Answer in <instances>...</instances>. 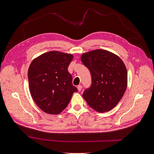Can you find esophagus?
<instances>
[{
    "label": "esophagus",
    "instance_id": "34e87169",
    "mask_svg": "<svg viewBox=\"0 0 154 154\" xmlns=\"http://www.w3.org/2000/svg\"><path fill=\"white\" fill-rule=\"evenodd\" d=\"M77 89L79 91H81V90H82V86L81 85H79L77 86Z\"/></svg>",
    "mask_w": 154,
    "mask_h": 154
}]
</instances>
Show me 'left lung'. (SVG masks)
Returning a JSON list of instances; mask_svg holds the SVG:
<instances>
[{
	"mask_svg": "<svg viewBox=\"0 0 154 154\" xmlns=\"http://www.w3.org/2000/svg\"><path fill=\"white\" fill-rule=\"evenodd\" d=\"M81 61L89 69L92 84L84 91L88 105L99 112L112 110L127 87V69L122 60L112 52L95 50L83 54Z\"/></svg>",
	"mask_w": 154,
	"mask_h": 154,
	"instance_id": "1",
	"label": "left lung"
}]
</instances>
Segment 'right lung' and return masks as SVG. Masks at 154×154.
Masks as SVG:
<instances>
[{"label": "right lung", "mask_w": 154, "mask_h": 154, "mask_svg": "<svg viewBox=\"0 0 154 154\" xmlns=\"http://www.w3.org/2000/svg\"><path fill=\"white\" fill-rule=\"evenodd\" d=\"M73 58L71 54L51 51L32 61L28 71L29 89L32 99L44 112L61 113L73 93L78 91L67 70Z\"/></svg>", "instance_id": "right-lung-1"}]
</instances>
